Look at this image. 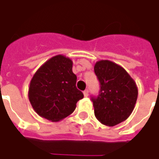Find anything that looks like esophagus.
I'll return each mask as SVG.
<instances>
[{
  "mask_svg": "<svg viewBox=\"0 0 159 159\" xmlns=\"http://www.w3.org/2000/svg\"><path fill=\"white\" fill-rule=\"evenodd\" d=\"M83 94H84V96L85 97L88 96V95H89V90L88 89L84 90V91H83Z\"/></svg>",
  "mask_w": 159,
  "mask_h": 159,
  "instance_id": "esophagus-1",
  "label": "esophagus"
}]
</instances>
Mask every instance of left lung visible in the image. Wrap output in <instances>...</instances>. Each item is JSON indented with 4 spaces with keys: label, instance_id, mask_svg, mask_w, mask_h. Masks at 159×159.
<instances>
[{
    "label": "left lung",
    "instance_id": "1",
    "mask_svg": "<svg viewBox=\"0 0 159 159\" xmlns=\"http://www.w3.org/2000/svg\"><path fill=\"white\" fill-rule=\"evenodd\" d=\"M100 84L98 96H92L94 115L107 126L122 123L132 113L138 97L135 82L122 66L110 60H100L94 66Z\"/></svg>",
    "mask_w": 159,
    "mask_h": 159
}]
</instances>
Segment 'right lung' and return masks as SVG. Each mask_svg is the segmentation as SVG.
<instances>
[{"instance_id": "1", "label": "right lung", "mask_w": 159, "mask_h": 159, "mask_svg": "<svg viewBox=\"0 0 159 159\" xmlns=\"http://www.w3.org/2000/svg\"><path fill=\"white\" fill-rule=\"evenodd\" d=\"M72 60L56 55L36 70L29 88L30 102L36 113L52 122L68 117L83 93L76 89Z\"/></svg>"}]
</instances>
